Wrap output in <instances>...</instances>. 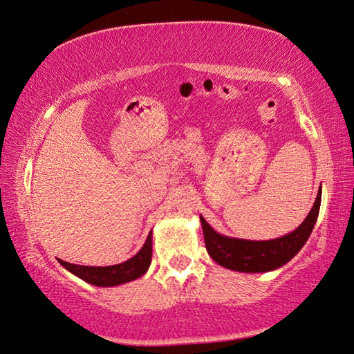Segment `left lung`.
I'll use <instances>...</instances> for the list:
<instances>
[{"mask_svg": "<svg viewBox=\"0 0 354 354\" xmlns=\"http://www.w3.org/2000/svg\"><path fill=\"white\" fill-rule=\"evenodd\" d=\"M321 207V187L317 201L299 227L283 237L272 240H245L222 236L201 216L205 248L217 265L237 272H269L292 260L310 237Z\"/></svg>", "mask_w": 354, "mask_h": 354, "instance_id": "obj_1", "label": "left lung"}]
</instances>
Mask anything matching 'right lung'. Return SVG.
<instances>
[{
  "instance_id": "1",
  "label": "right lung",
  "mask_w": 354,
  "mask_h": 354,
  "mask_svg": "<svg viewBox=\"0 0 354 354\" xmlns=\"http://www.w3.org/2000/svg\"><path fill=\"white\" fill-rule=\"evenodd\" d=\"M152 260V231L149 232L146 243L142 245L141 250L133 255L132 259L126 260L124 263L114 266H82L73 265V263L59 260V263L71 274L82 278V280L100 286V288H111V286H118L127 281L137 280L141 275L146 274Z\"/></svg>"
}]
</instances>
